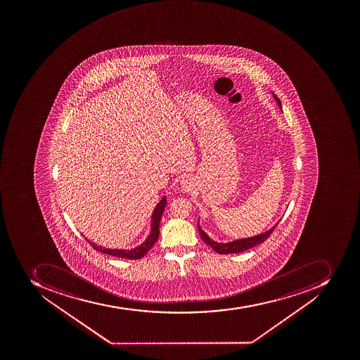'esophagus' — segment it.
<instances>
[{
	"label": "esophagus",
	"mask_w": 360,
	"mask_h": 360,
	"mask_svg": "<svg viewBox=\"0 0 360 360\" xmlns=\"http://www.w3.org/2000/svg\"><path fill=\"white\" fill-rule=\"evenodd\" d=\"M181 190L184 193L191 192L193 190V181L188 179H183L181 181Z\"/></svg>",
	"instance_id": "esophagus-1"
}]
</instances>
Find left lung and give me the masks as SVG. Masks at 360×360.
<instances>
[{"instance_id":"obj_1","label":"left lung","mask_w":360,"mask_h":360,"mask_svg":"<svg viewBox=\"0 0 360 360\" xmlns=\"http://www.w3.org/2000/svg\"><path fill=\"white\" fill-rule=\"evenodd\" d=\"M274 96L276 98L278 105L282 108V103H281L279 98H277L276 95H274ZM276 226L271 228L269 231L259 234V236H256V237L236 240L233 243H215V241H213V240H211L207 237V234L205 233L201 228H200V224H198V232L201 234V238L203 239L204 243H207L210 247H212L213 250L217 251V254L228 255L237 254V252H241V251L248 250V249L254 248L255 245H260L262 243H265L266 240L271 237V234L273 233Z\"/></svg>"}]
</instances>
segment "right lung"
<instances>
[{"label":"right lung","mask_w":360,"mask_h":360,"mask_svg":"<svg viewBox=\"0 0 360 360\" xmlns=\"http://www.w3.org/2000/svg\"><path fill=\"white\" fill-rule=\"evenodd\" d=\"M165 207H166V198H162V201L159 202L156 209L153 211V223H151V231L149 237L147 238L143 245H139L137 248L131 249V250H120V249H106L101 245H95L91 243L89 240V245H92L93 249L100 251L102 254L110 255V256L119 257V258H124V259H140L143 258L148 251L150 250L159 236V222L162 220V215L164 213ZM86 239V238H85Z\"/></svg>","instance_id":"add662e5"}]
</instances>
